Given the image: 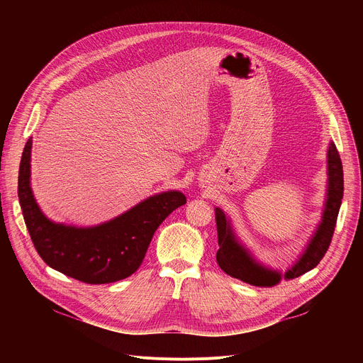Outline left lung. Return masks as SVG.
Here are the masks:
<instances>
[{"label":"left lung","mask_w":363,"mask_h":363,"mask_svg":"<svg viewBox=\"0 0 363 363\" xmlns=\"http://www.w3.org/2000/svg\"><path fill=\"white\" fill-rule=\"evenodd\" d=\"M327 175L325 204H323L320 222L304 250L285 272L260 262L235 234L231 218L220 207H215L219 244L216 260L220 269L230 277L256 285V287H274L282 279H294L312 271L328 250L340 212L342 191H345L342 164L334 143H330L327 151Z\"/></svg>","instance_id":"left-lung-1"}]
</instances>
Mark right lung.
I'll list each match as a JSON object with an SVG mask.
<instances>
[{
  "instance_id": "obj_1",
  "label": "right lung",
  "mask_w": 363,
  "mask_h": 363,
  "mask_svg": "<svg viewBox=\"0 0 363 363\" xmlns=\"http://www.w3.org/2000/svg\"><path fill=\"white\" fill-rule=\"evenodd\" d=\"M32 138L18 169V201L36 252L50 268L86 284H110L135 272L159 225L186 203L177 189L151 196L125 213L94 226L48 219L30 186Z\"/></svg>"
}]
</instances>
